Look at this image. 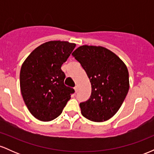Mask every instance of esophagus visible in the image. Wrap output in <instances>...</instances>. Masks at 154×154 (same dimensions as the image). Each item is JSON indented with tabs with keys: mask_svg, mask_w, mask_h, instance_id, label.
<instances>
[{
	"mask_svg": "<svg viewBox=\"0 0 154 154\" xmlns=\"http://www.w3.org/2000/svg\"><path fill=\"white\" fill-rule=\"evenodd\" d=\"M74 89H75V92H76V93H77V91H78V87H77V85H76V86H75V88H74Z\"/></svg>",
	"mask_w": 154,
	"mask_h": 154,
	"instance_id": "1",
	"label": "esophagus"
}]
</instances>
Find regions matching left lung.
Instances as JSON below:
<instances>
[{
  "mask_svg": "<svg viewBox=\"0 0 154 154\" xmlns=\"http://www.w3.org/2000/svg\"><path fill=\"white\" fill-rule=\"evenodd\" d=\"M72 55L80 63L91 84V97L79 103L82 116L96 122L106 121L117 112L128 93L126 65L101 46L82 45Z\"/></svg>",
  "mask_w": 154,
  "mask_h": 154,
  "instance_id": "obj_1",
  "label": "left lung"
}]
</instances>
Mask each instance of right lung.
<instances>
[{"label": "right lung", "instance_id": "add662e5", "mask_svg": "<svg viewBox=\"0 0 154 154\" xmlns=\"http://www.w3.org/2000/svg\"><path fill=\"white\" fill-rule=\"evenodd\" d=\"M76 46L67 41H49L35 49L23 63L20 71L22 98L36 119L48 122L62 112L73 88L64 85L61 67Z\"/></svg>", "mask_w": 154, "mask_h": 154}]
</instances>
